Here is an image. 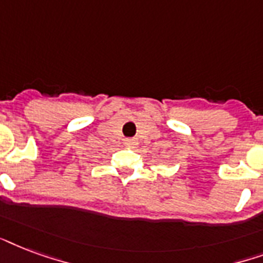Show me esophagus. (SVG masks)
<instances>
[{
	"label": "esophagus",
	"instance_id": "esophagus-1",
	"mask_svg": "<svg viewBox=\"0 0 263 263\" xmlns=\"http://www.w3.org/2000/svg\"><path fill=\"white\" fill-rule=\"evenodd\" d=\"M125 145L127 146H136L137 145V140L136 138H125Z\"/></svg>",
	"mask_w": 263,
	"mask_h": 263
}]
</instances>
